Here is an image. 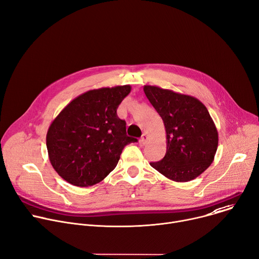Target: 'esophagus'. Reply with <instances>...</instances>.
<instances>
[{"label": "esophagus", "instance_id": "34e87169", "mask_svg": "<svg viewBox=\"0 0 259 259\" xmlns=\"http://www.w3.org/2000/svg\"><path fill=\"white\" fill-rule=\"evenodd\" d=\"M147 139H148V135H147L146 133H144V134L142 135V137H140V139H139V143H140V145L145 146V145H146V143H147Z\"/></svg>", "mask_w": 259, "mask_h": 259}]
</instances>
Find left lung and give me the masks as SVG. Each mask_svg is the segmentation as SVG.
<instances>
[{
    "instance_id": "left-lung-1",
    "label": "left lung",
    "mask_w": 259,
    "mask_h": 259,
    "mask_svg": "<svg viewBox=\"0 0 259 259\" xmlns=\"http://www.w3.org/2000/svg\"><path fill=\"white\" fill-rule=\"evenodd\" d=\"M144 92L166 131V154L151 166L175 182L194 180L214 161L218 148V131L206 107L171 90L145 85Z\"/></svg>"
}]
</instances>
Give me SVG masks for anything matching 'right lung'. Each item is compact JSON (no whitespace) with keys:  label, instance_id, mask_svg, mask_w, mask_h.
I'll use <instances>...</instances> for the list:
<instances>
[{"label":"right lung","instance_id":"add662e5","mask_svg":"<svg viewBox=\"0 0 259 259\" xmlns=\"http://www.w3.org/2000/svg\"><path fill=\"white\" fill-rule=\"evenodd\" d=\"M131 87L116 85L88 91L57 115L46 134L54 169L68 183L93 186L116 166L123 149L137 139L127 136L126 122L116 109Z\"/></svg>","mask_w":259,"mask_h":259}]
</instances>
